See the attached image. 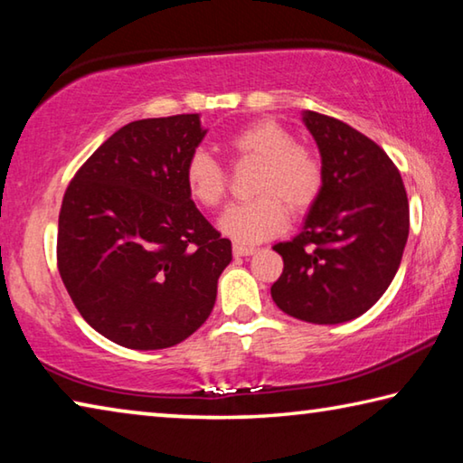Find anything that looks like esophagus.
Returning <instances> with one entry per match:
<instances>
[{
	"instance_id": "1",
	"label": "esophagus",
	"mask_w": 463,
	"mask_h": 463,
	"mask_svg": "<svg viewBox=\"0 0 463 463\" xmlns=\"http://www.w3.org/2000/svg\"><path fill=\"white\" fill-rule=\"evenodd\" d=\"M255 250H257L255 247L239 245V242H234V245H232V253H234V257H247V255H253Z\"/></svg>"
}]
</instances>
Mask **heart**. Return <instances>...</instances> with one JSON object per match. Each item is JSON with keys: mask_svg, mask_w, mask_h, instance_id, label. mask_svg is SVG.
Returning <instances> with one entry per match:
<instances>
[{"mask_svg": "<svg viewBox=\"0 0 463 463\" xmlns=\"http://www.w3.org/2000/svg\"><path fill=\"white\" fill-rule=\"evenodd\" d=\"M239 159L261 161L249 202H239L221 218V231L242 245L276 237L288 224V210L304 214L315 206L325 185V167L315 148L298 143L284 124L273 118L249 122L226 138ZM185 185L200 206L214 210L229 190L226 169L203 148L187 156Z\"/></svg>", "mask_w": 463, "mask_h": 463, "instance_id": "1", "label": "heart"}]
</instances>
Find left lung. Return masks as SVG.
Returning <instances> with one entry per match:
<instances>
[{"label":"left lung","mask_w":463,"mask_h":463,"mask_svg":"<svg viewBox=\"0 0 463 463\" xmlns=\"http://www.w3.org/2000/svg\"><path fill=\"white\" fill-rule=\"evenodd\" d=\"M325 167V185L296 239L278 242L284 271L271 298L286 315L336 325L370 310L401 268L409 198L390 156L349 124L304 114Z\"/></svg>","instance_id":"8db88e82"}]
</instances>
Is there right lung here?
<instances>
[{
    "label": "right lung",
    "mask_w": 463,
    "mask_h": 463,
    "mask_svg": "<svg viewBox=\"0 0 463 463\" xmlns=\"http://www.w3.org/2000/svg\"><path fill=\"white\" fill-rule=\"evenodd\" d=\"M206 130L198 114L130 122L62 195L57 268L80 315L128 349H165L203 325L232 260L185 185Z\"/></svg>",
    "instance_id": "add662e5"
}]
</instances>
